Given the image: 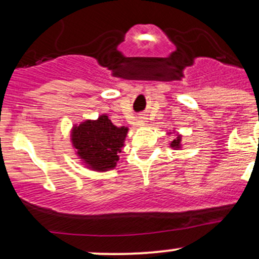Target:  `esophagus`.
Listing matches in <instances>:
<instances>
[{"label": "esophagus", "instance_id": "1", "mask_svg": "<svg viewBox=\"0 0 259 259\" xmlns=\"http://www.w3.org/2000/svg\"><path fill=\"white\" fill-rule=\"evenodd\" d=\"M139 119H140V123H141V124H145V123H146V119H147V118H146V115H140V118H139Z\"/></svg>", "mask_w": 259, "mask_h": 259}]
</instances>
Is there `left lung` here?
I'll list each match as a JSON object with an SVG mask.
<instances>
[{"mask_svg":"<svg viewBox=\"0 0 259 259\" xmlns=\"http://www.w3.org/2000/svg\"><path fill=\"white\" fill-rule=\"evenodd\" d=\"M173 133H174V130H173ZM173 133L169 132L168 135H171ZM169 146L173 148V150H180L181 148V135L180 134H175V138L171 140L170 144H169Z\"/></svg>","mask_w":259,"mask_h":259,"instance_id":"1","label":"left lung"}]
</instances>
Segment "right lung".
Here are the masks:
<instances>
[{"mask_svg": "<svg viewBox=\"0 0 259 259\" xmlns=\"http://www.w3.org/2000/svg\"><path fill=\"white\" fill-rule=\"evenodd\" d=\"M127 130L126 126H115L108 115L102 114L96 120L86 119L73 125L70 140L86 168L107 171L117 167Z\"/></svg>", "mask_w": 259, "mask_h": 259, "instance_id": "obj_1", "label": "right lung"}]
</instances>
